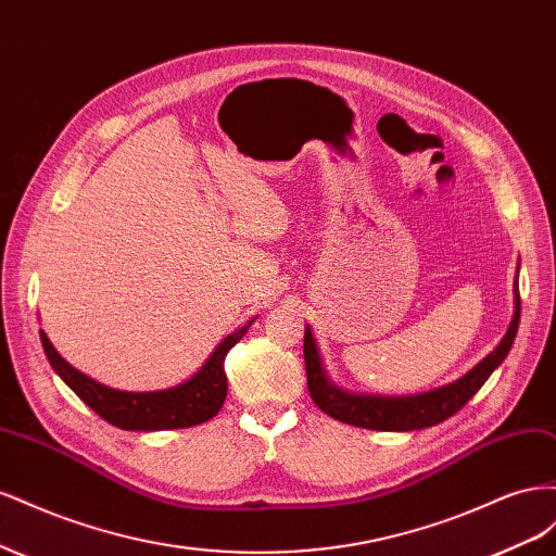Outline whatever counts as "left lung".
I'll return each mask as SVG.
<instances>
[{"label":"left lung","instance_id":"left-lung-1","mask_svg":"<svg viewBox=\"0 0 556 556\" xmlns=\"http://www.w3.org/2000/svg\"><path fill=\"white\" fill-rule=\"evenodd\" d=\"M519 311H521V301H519V290L515 280V313L501 343L459 380L439 387V390L413 394V396H376V394H352V392L339 390V387L327 378L323 357H319V350L313 339V331L306 325L304 359H306L308 392L319 410L352 427L376 429V431H415V429L441 425L454 413H459L468 403V399H473V394L486 382V378L494 374V368H498L503 359L508 357V352L515 343L517 327H519Z\"/></svg>","mask_w":556,"mask_h":556}]
</instances>
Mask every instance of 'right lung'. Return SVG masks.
I'll use <instances>...</instances> for the list:
<instances>
[{
	"mask_svg": "<svg viewBox=\"0 0 556 556\" xmlns=\"http://www.w3.org/2000/svg\"><path fill=\"white\" fill-rule=\"evenodd\" d=\"M252 323L255 319H250L241 329L229 333L190 380L160 392H123L88 378L60 355L53 343L48 341L43 329L41 345L53 371L72 387L83 403H88L99 417H104L109 425L125 431L188 429L208 422L211 417L220 413L227 396L225 357L243 339Z\"/></svg>",
	"mask_w": 556,
	"mask_h": 556,
	"instance_id": "add662e5",
	"label": "right lung"
}]
</instances>
